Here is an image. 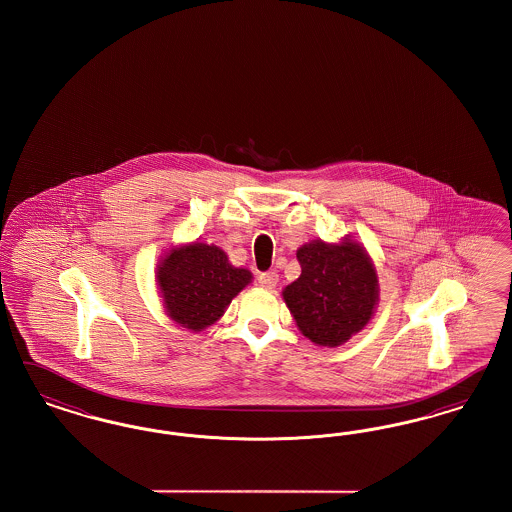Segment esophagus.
I'll return each instance as SVG.
<instances>
[{
  "mask_svg": "<svg viewBox=\"0 0 512 512\" xmlns=\"http://www.w3.org/2000/svg\"><path fill=\"white\" fill-rule=\"evenodd\" d=\"M278 284V274L274 270H268V272H261L259 274V286L265 288V290H272L276 288Z\"/></svg>",
  "mask_w": 512,
  "mask_h": 512,
  "instance_id": "obj_1",
  "label": "esophagus"
}]
</instances>
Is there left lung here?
Masks as SVG:
<instances>
[{
    "label": "left lung",
    "instance_id": "left-lung-1",
    "mask_svg": "<svg viewBox=\"0 0 512 512\" xmlns=\"http://www.w3.org/2000/svg\"><path fill=\"white\" fill-rule=\"evenodd\" d=\"M299 278L284 288V301L305 338L338 347L361 332L378 305V274L365 247L315 240L297 249Z\"/></svg>",
    "mask_w": 512,
    "mask_h": 512
}]
</instances>
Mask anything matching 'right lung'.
Wrapping results in <instances>:
<instances>
[{"instance_id": "right-lung-1", "label": "right lung", "mask_w": 512, "mask_h": 512, "mask_svg": "<svg viewBox=\"0 0 512 512\" xmlns=\"http://www.w3.org/2000/svg\"><path fill=\"white\" fill-rule=\"evenodd\" d=\"M251 278L247 268L230 265L220 247L201 242L172 247L157 267L167 315L192 332L215 324Z\"/></svg>"}]
</instances>
